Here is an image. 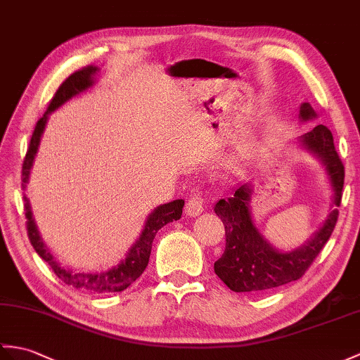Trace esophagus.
<instances>
[{
	"label": "esophagus",
	"mask_w": 360,
	"mask_h": 360,
	"mask_svg": "<svg viewBox=\"0 0 360 360\" xmlns=\"http://www.w3.org/2000/svg\"><path fill=\"white\" fill-rule=\"evenodd\" d=\"M204 207H205V199L204 195L200 190H196L193 195H191L187 200V205H186V212L188 216H198L204 212Z\"/></svg>",
	"instance_id": "esophagus-1"
}]
</instances>
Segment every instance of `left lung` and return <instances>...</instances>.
Segmentation results:
<instances>
[{"label": "left lung", "mask_w": 360, "mask_h": 360, "mask_svg": "<svg viewBox=\"0 0 360 360\" xmlns=\"http://www.w3.org/2000/svg\"><path fill=\"white\" fill-rule=\"evenodd\" d=\"M314 116L311 105L308 103L302 104L300 118L307 121ZM302 142L327 167L334 190V204L339 207L345 169L334 148L331 131L319 124L305 133ZM250 193L252 188L244 184L229 199H221L214 205V213L219 216L225 227V250L214 262V273L236 293H262L302 278L327 244L339 218V210L334 208L322 229L302 248L291 253H281L259 235L252 222L248 212Z\"/></svg>", "instance_id": "8db88e82"}]
</instances>
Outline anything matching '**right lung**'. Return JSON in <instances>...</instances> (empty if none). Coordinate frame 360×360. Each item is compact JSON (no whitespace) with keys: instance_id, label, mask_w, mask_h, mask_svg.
Returning <instances> with one entry per match:
<instances>
[{"instance_id":"obj_1","label":"right lung","mask_w":360,"mask_h":360,"mask_svg":"<svg viewBox=\"0 0 360 360\" xmlns=\"http://www.w3.org/2000/svg\"><path fill=\"white\" fill-rule=\"evenodd\" d=\"M96 70L98 69L94 65L82 67V69L73 72L69 78H65V81L55 91L52 101L49 103V108L43 115V118L37 122L35 130L32 133L27 153L22 162V184H21L22 188H26V184L29 181V173L33 164V158L37 155L39 139L46 127L47 115L50 112H53L55 108H58L61 104H64L67 99H70L72 96H75L77 94H79V91L86 90L87 87L94 84V75L96 73ZM182 207H184L182 199H176L173 200V202L158 207L156 210L148 216L146 227L142 230V235L135 242V245L130 248L127 257H125L124 261L116 266V269H112L110 271H104V273H78V271H72L69 269H64V266H60L53 261L52 255L49 253V250L44 247L43 240L39 238L35 221L32 218L29 200L26 196H24V213H26V219H27L26 227H27V235H29L32 247L35 248V252L39 255L41 259H44L46 262H49V265L53 269L55 274L64 283L81 291H89V293H116V291H122L129 285H131V283L142 274V271L146 270L150 259V252H152V242L155 239L158 230L162 229L165 224L178 221L182 214Z\"/></svg>"}]
</instances>
